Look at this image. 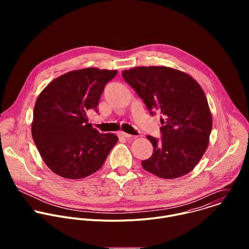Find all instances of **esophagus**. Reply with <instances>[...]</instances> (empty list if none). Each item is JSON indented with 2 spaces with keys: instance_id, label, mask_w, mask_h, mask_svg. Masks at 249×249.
Wrapping results in <instances>:
<instances>
[{
  "instance_id": "esophagus-1",
  "label": "esophagus",
  "mask_w": 249,
  "mask_h": 249,
  "mask_svg": "<svg viewBox=\"0 0 249 249\" xmlns=\"http://www.w3.org/2000/svg\"><path fill=\"white\" fill-rule=\"evenodd\" d=\"M118 136L121 137V138H126V139H129V138L132 137L130 134H127V133H125V132H119V133H118Z\"/></svg>"
}]
</instances>
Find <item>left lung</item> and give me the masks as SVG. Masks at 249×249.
I'll use <instances>...</instances> for the list:
<instances>
[{"label":"left lung","instance_id":"left-lung-1","mask_svg":"<svg viewBox=\"0 0 249 249\" xmlns=\"http://www.w3.org/2000/svg\"><path fill=\"white\" fill-rule=\"evenodd\" d=\"M122 76L152 115H163L161 140L147 136L154 151L142 166L164 179L189 173L209 146L213 125L201 86L190 75L164 66L135 67L124 70Z\"/></svg>","mask_w":249,"mask_h":249}]
</instances>
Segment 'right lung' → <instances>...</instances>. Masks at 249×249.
I'll return each mask as SVG.
<instances>
[{"label":"right lung","instance_id":"obj_1","mask_svg":"<svg viewBox=\"0 0 249 249\" xmlns=\"http://www.w3.org/2000/svg\"><path fill=\"white\" fill-rule=\"evenodd\" d=\"M116 70L87 68L71 71L52 82L34 105L31 135L45 164L57 175L82 179L97 171L118 137L99 133L87 111L96 110L105 85Z\"/></svg>","mask_w":249,"mask_h":249}]
</instances>
